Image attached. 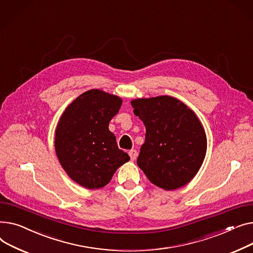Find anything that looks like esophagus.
Listing matches in <instances>:
<instances>
[{
    "label": "esophagus",
    "mask_w": 253,
    "mask_h": 253,
    "mask_svg": "<svg viewBox=\"0 0 253 253\" xmlns=\"http://www.w3.org/2000/svg\"><path fill=\"white\" fill-rule=\"evenodd\" d=\"M128 155H129V157H130V160H136V158H137V156H138V152H137V150H129V152H128Z\"/></svg>",
    "instance_id": "1"
}]
</instances>
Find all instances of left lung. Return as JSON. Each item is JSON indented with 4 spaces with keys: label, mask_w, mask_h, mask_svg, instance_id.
I'll use <instances>...</instances> for the list:
<instances>
[{
    "label": "left lung",
    "mask_w": 253,
    "mask_h": 253,
    "mask_svg": "<svg viewBox=\"0 0 253 253\" xmlns=\"http://www.w3.org/2000/svg\"><path fill=\"white\" fill-rule=\"evenodd\" d=\"M130 104L146 127L145 143L137 160L139 168L163 190L188 184L201 168L207 148L196 114L169 96L136 99Z\"/></svg>",
    "instance_id": "left-lung-1"
}]
</instances>
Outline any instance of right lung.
Wrapping results in <instances>:
<instances>
[{
  "label": "right lung",
  "mask_w": 253,
  "mask_h": 253,
  "mask_svg": "<svg viewBox=\"0 0 253 253\" xmlns=\"http://www.w3.org/2000/svg\"><path fill=\"white\" fill-rule=\"evenodd\" d=\"M123 100L101 90L86 91L63 112L55 135V150L71 179L87 189L106 186L129 160L108 126Z\"/></svg>",
  "instance_id": "right-lung-1"
}]
</instances>
